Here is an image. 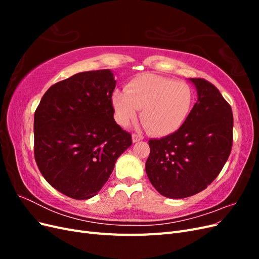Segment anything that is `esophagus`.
I'll return each instance as SVG.
<instances>
[{"instance_id":"34e87169","label":"esophagus","mask_w":259,"mask_h":259,"mask_svg":"<svg viewBox=\"0 0 259 259\" xmlns=\"http://www.w3.org/2000/svg\"><path fill=\"white\" fill-rule=\"evenodd\" d=\"M144 137L142 136V135H139V134H133L132 135V140H133V143H137V142H140V140H142Z\"/></svg>"}]
</instances>
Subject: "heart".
I'll return each mask as SVG.
<instances>
[{
	"label": "heart",
	"instance_id": "obj_1",
	"mask_svg": "<svg viewBox=\"0 0 259 259\" xmlns=\"http://www.w3.org/2000/svg\"><path fill=\"white\" fill-rule=\"evenodd\" d=\"M194 101L189 84L156 74H144L131 81L125 93L111 97L115 121L127 126L137 117L156 136H166L183 126Z\"/></svg>",
	"mask_w": 259,
	"mask_h": 259
}]
</instances>
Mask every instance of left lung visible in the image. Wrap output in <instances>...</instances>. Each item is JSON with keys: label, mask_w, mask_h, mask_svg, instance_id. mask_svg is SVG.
<instances>
[{"label": "left lung", "mask_w": 259, "mask_h": 259, "mask_svg": "<svg viewBox=\"0 0 259 259\" xmlns=\"http://www.w3.org/2000/svg\"><path fill=\"white\" fill-rule=\"evenodd\" d=\"M198 100L183 126L160 139H150L146 173L156 191L184 199L204 190L221 173L232 147L233 115L215 86L189 79Z\"/></svg>", "instance_id": "obj_1"}]
</instances>
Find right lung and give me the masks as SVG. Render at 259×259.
Segmentation results:
<instances>
[{
    "mask_svg": "<svg viewBox=\"0 0 259 259\" xmlns=\"http://www.w3.org/2000/svg\"><path fill=\"white\" fill-rule=\"evenodd\" d=\"M110 69L76 73L52 85L34 113V158L53 188L75 200L96 195L132 137L116 124Z\"/></svg>",
    "mask_w": 259,
    "mask_h": 259,
    "instance_id": "1",
    "label": "right lung"
}]
</instances>
